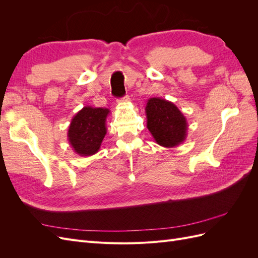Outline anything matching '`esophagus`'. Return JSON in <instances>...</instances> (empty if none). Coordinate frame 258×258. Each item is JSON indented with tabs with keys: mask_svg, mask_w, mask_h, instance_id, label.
I'll use <instances>...</instances> for the list:
<instances>
[{
	"mask_svg": "<svg viewBox=\"0 0 258 258\" xmlns=\"http://www.w3.org/2000/svg\"><path fill=\"white\" fill-rule=\"evenodd\" d=\"M129 101H130L129 96H124V97H122V98H120V99L117 100V103H118V104H122V103H127V102H129Z\"/></svg>",
	"mask_w": 258,
	"mask_h": 258,
	"instance_id": "obj_1",
	"label": "esophagus"
}]
</instances>
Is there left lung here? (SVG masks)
<instances>
[{
  "label": "left lung",
  "mask_w": 258,
  "mask_h": 258,
  "mask_svg": "<svg viewBox=\"0 0 258 258\" xmlns=\"http://www.w3.org/2000/svg\"><path fill=\"white\" fill-rule=\"evenodd\" d=\"M145 113L146 127L156 143L171 148L185 141L188 124L174 103L161 98H151L147 100Z\"/></svg>",
  "instance_id": "1"
}]
</instances>
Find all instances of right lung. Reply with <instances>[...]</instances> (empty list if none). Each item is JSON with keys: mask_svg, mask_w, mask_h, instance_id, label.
Wrapping results in <instances>:
<instances>
[{"mask_svg": "<svg viewBox=\"0 0 258 258\" xmlns=\"http://www.w3.org/2000/svg\"><path fill=\"white\" fill-rule=\"evenodd\" d=\"M108 114V108L92 106H84L75 114L69 126L68 140L77 155L88 157L99 152L106 135Z\"/></svg>", "mask_w": 258, "mask_h": 258, "instance_id": "add662e5", "label": "right lung"}]
</instances>
